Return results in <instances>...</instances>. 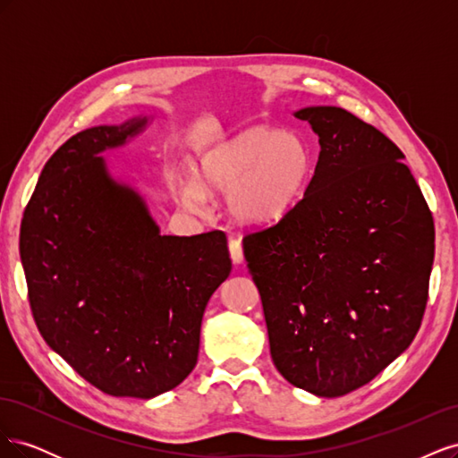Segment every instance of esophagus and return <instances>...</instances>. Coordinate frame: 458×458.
<instances>
[{
    "instance_id": "esophagus-1",
    "label": "esophagus",
    "mask_w": 458,
    "mask_h": 458,
    "mask_svg": "<svg viewBox=\"0 0 458 458\" xmlns=\"http://www.w3.org/2000/svg\"><path fill=\"white\" fill-rule=\"evenodd\" d=\"M229 252H231V259L234 263H242L244 252H242V242L239 239H231L229 241Z\"/></svg>"
}]
</instances>
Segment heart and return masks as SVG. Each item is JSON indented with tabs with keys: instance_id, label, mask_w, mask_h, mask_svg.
Wrapping results in <instances>:
<instances>
[{
	"instance_id": "b5f03b06",
	"label": "heart",
	"mask_w": 458,
	"mask_h": 458,
	"mask_svg": "<svg viewBox=\"0 0 458 458\" xmlns=\"http://www.w3.org/2000/svg\"><path fill=\"white\" fill-rule=\"evenodd\" d=\"M313 172L310 145L296 133L252 126L208 148L197 179L175 183V195L200 212L208 195H227L229 214L246 225L281 219L301 199Z\"/></svg>"
}]
</instances>
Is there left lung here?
<instances>
[{
    "label": "left lung",
    "instance_id": "left-lung-1",
    "mask_svg": "<svg viewBox=\"0 0 458 458\" xmlns=\"http://www.w3.org/2000/svg\"><path fill=\"white\" fill-rule=\"evenodd\" d=\"M318 135L303 199L248 233L244 258L271 359L318 397L345 395L403 353L422 323L434 219L403 152L340 106L294 113Z\"/></svg>",
    "mask_w": 458,
    "mask_h": 458
}]
</instances>
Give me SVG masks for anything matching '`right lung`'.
<instances>
[{
  "mask_svg": "<svg viewBox=\"0 0 458 458\" xmlns=\"http://www.w3.org/2000/svg\"><path fill=\"white\" fill-rule=\"evenodd\" d=\"M148 118L72 135L47 160L21 224L36 327L81 378L150 399L199 359L206 303L231 273L224 231L160 234L143 197L108 174L101 152Z\"/></svg>",
  "mask_w": 458,
  "mask_h": 458,
  "instance_id": "add662e5",
  "label": "right lung"
}]
</instances>
